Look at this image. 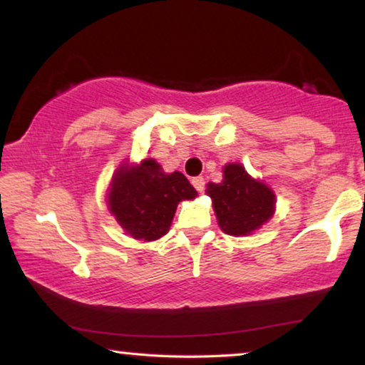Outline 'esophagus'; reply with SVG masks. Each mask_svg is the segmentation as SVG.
Here are the masks:
<instances>
[{
  "label": "esophagus",
  "mask_w": 365,
  "mask_h": 365,
  "mask_svg": "<svg viewBox=\"0 0 365 365\" xmlns=\"http://www.w3.org/2000/svg\"><path fill=\"white\" fill-rule=\"evenodd\" d=\"M192 186L199 190V192H202V190H204V186H205V181H204V178L202 176H195V178H192Z\"/></svg>",
  "instance_id": "34e87169"
}]
</instances>
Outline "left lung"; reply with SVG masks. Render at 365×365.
Masks as SVG:
<instances>
[{
  "label": "left lung",
  "instance_id": "1",
  "mask_svg": "<svg viewBox=\"0 0 365 365\" xmlns=\"http://www.w3.org/2000/svg\"><path fill=\"white\" fill-rule=\"evenodd\" d=\"M205 192L212 199L218 227L232 237L255 233L276 212L274 190L250 176L241 163L223 166L222 182H209Z\"/></svg>",
  "mask_w": 365,
  "mask_h": 365
}]
</instances>
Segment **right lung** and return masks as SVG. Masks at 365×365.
Instances as JSON below:
<instances>
[{
    "label": "right lung",
    "instance_id": "add662e5",
    "mask_svg": "<svg viewBox=\"0 0 365 365\" xmlns=\"http://www.w3.org/2000/svg\"><path fill=\"white\" fill-rule=\"evenodd\" d=\"M197 195L182 173H165L153 158L138 165L122 161L108 189L109 212L127 235L138 241H155L170 232L181 200Z\"/></svg>",
    "mask_w": 365,
    "mask_h": 365
}]
</instances>
